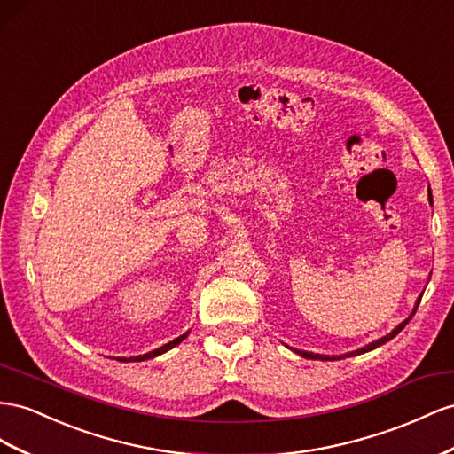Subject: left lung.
<instances>
[{
  "label": "left lung",
  "mask_w": 454,
  "mask_h": 454,
  "mask_svg": "<svg viewBox=\"0 0 454 454\" xmlns=\"http://www.w3.org/2000/svg\"><path fill=\"white\" fill-rule=\"evenodd\" d=\"M432 199V197H430ZM422 298V296H420ZM420 298H419V301H416V308H414V311H412V315L416 313V309H419V303H420ZM412 315L407 318V321H403L395 330H391V333L387 334V336H384V338H380V340H376V341H372V344H369V346H364V348H361V349H357V351H353V353H348V355H341V357H325V355H315V353H309V351H296V353H300L301 357H305V359H318V361H334V359H344V357H353V355H361V353H364V351H371V349H376L378 346H382V344H386V341H389L391 338H395L403 328H405L407 325H409V321L412 318Z\"/></svg>",
  "instance_id": "left-lung-1"
}]
</instances>
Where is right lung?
<instances>
[{"label":"right lung","instance_id":"add662e5","mask_svg":"<svg viewBox=\"0 0 454 454\" xmlns=\"http://www.w3.org/2000/svg\"><path fill=\"white\" fill-rule=\"evenodd\" d=\"M187 338V334H183V336H179V338H176L174 341H169V344H166V346H162L160 349H154V351H151V353H145V355H139V357H129L128 361H145V359H153V357H156V355H160V353H166L168 349H171V348H176L177 344H181L183 340ZM126 361V359H124Z\"/></svg>","mask_w":454,"mask_h":454}]
</instances>
